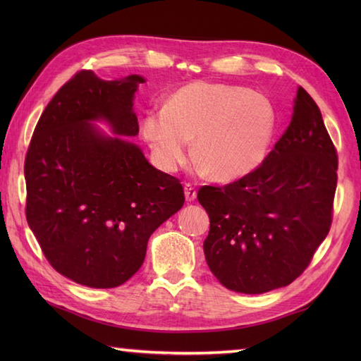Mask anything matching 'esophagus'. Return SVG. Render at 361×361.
I'll list each match as a JSON object with an SVG mask.
<instances>
[{"instance_id": "1", "label": "esophagus", "mask_w": 361, "mask_h": 361, "mask_svg": "<svg viewBox=\"0 0 361 361\" xmlns=\"http://www.w3.org/2000/svg\"><path fill=\"white\" fill-rule=\"evenodd\" d=\"M185 195L188 202H194L197 198V189L190 185V183H186L185 185Z\"/></svg>"}]
</instances>
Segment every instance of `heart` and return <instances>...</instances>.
I'll use <instances>...</instances> for the list:
<instances>
[{
    "label": "heart",
    "instance_id": "1",
    "mask_svg": "<svg viewBox=\"0 0 361 361\" xmlns=\"http://www.w3.org/2000/svg\"><path fill=\"white\" fill-rule=\"evenodd\" d=\"M274 130V111L262 94L243 87L194 82L180 88L164 109L142 118V135L157 163L173 172L194 155L217 180H237L262 163Z\"/></svg>",
    "mask_w": 361,
    "mask_h": 361
}]
</instances>
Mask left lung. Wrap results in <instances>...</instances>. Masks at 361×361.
I'll return each instance as SVG.
<instances>
[{
	"instance_id": "8db88e82",
	"label": "left lung",
	"mask_w": 361,
	"mask_h": 361,
	"mask_svg": "<svg viewBox=\"0 0 361 361\" xmlns=\"http://www.w3.org/2000/svg\"><path fill=\"white\" fill-rule=\"evenodd\" d=\"M336 169L318 105L299 87L290 126L262 164L198 190L211 224L204 257L221 286L259 295L302 274L332 225Z\"/></svg>"
}]
</instances>
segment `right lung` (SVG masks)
Masks as SVG:
<instances>
[{"mask_svg": "<svg viewBox=\"0 0 361 361\" xmlns=\"http://www.w3.org/2000/svg\"><path fill=\"white\" fill-rule=\"evenodd\" d=\"M144 78L102 80L83 70L37 122L25 161L26 219L65 278L113 288L140 270L149 237L185 204L178 178L153 167L126 137L140 132L133 99Z\"/></svg>", "mask_w": 361, "mask_h": 361, "instance_id": "1", "label": "right lung"}]
</instances>
